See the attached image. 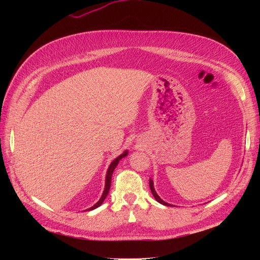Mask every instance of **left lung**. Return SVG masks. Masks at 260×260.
Returning <instances> with one entry per match:
<instances>
[{"label":"left lung","instance_id":"8db88e82","mask_svg":"<svg viewBox=\"0 0 260 260\" xmlns=\"http://www.w3.org/2000/svg\"><path fill=\"white\" fill-rule=\"evenodd\" d=\"M149 188H151V191H152V194H153V196L155 198V200L158 202V203H160L161 205H165V206H174V205H171V204H168V203H166L165 201H162L159 196H158V194L156 193V191H155V188H154V182H153V180H152V178H149Z\"/></svg>","mask_w":260,"mask_h":260}]
</instances>
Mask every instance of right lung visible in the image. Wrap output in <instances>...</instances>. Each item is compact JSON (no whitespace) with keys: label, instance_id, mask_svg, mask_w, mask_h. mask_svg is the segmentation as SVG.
I'll use <instances>...</instances> for the list:
<instances>
[{"label":"right lung","instance_id":"1","mask_svg":"<svg viewBox=\"0 0 260 260\" xmlns=\"http://www.w3.org/2000/svg\"><path fill=\"white\" fill-rule=\"evenodd\" d=\"M128 149H125V151L122 153V154H120L119 156L118 157H116V158L111 162V165H109V167H108V169H107V172H106V177H105V187H104V191H103V194H102V196H101V199L99 200V202L96 203V204H94V205L92 206V207H90V208H88V209H85V210H93V209H95V208H98V207H100L102 204H103V202H104V200L106 199V196H107V194H108V192H109V188H111V183H112V176H113V172H114V170H115V168L117 167V165H118V162H119L123 157H125L128 155Z\"/></svg>","mask_w":260,"mask_h":260}]
</instances>
